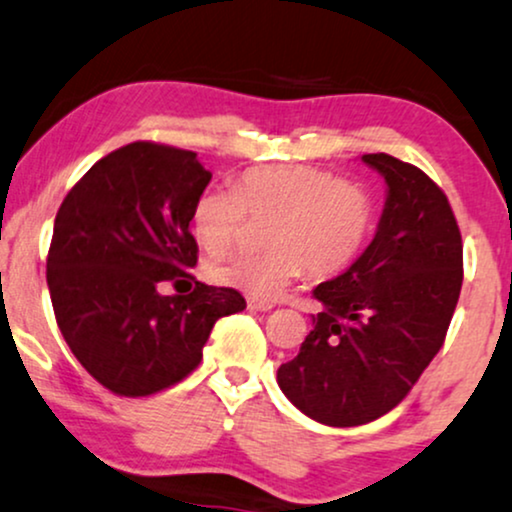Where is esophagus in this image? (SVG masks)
Returning a JSON list of instances; mask_svg holds the SVG:
<instances>
[{
    "label": "esophagus",
    "instance_id": "obj_1",
    "mask_svg": "<svg viewBox=\"0 0 512 512\" xmlns=\"http://www.w3.org/2000/svg\"><path fill=\"white\" fill-rule=\"evenodd\" d=\"M249 308H251V311H261V313H266V311H273V304H270V301L249 299Z\"/></svg>",
    "mask_w": 512,
    "mask_h": 512
}]
</instances>
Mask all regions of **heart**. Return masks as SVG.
Returning <instances> with one entry per match:
<instances>
[{"instance_id":"heart-1","label":"heart","mask_w":512,"mask_h":512,"mask_svg":"<svg viewBox=\"0 0 512 512\" xmlns=\"http://www.w3.org/2000/svg\"><path fill=\"white\" fill-rule=\"evenodd\" d=\"M263 225V254L227 256L208 266V277L254 299L273 301L306 268L332 277L356 261L368 242L375 206L358 182L311 166H261L242 173L235 189L208 187L192 206V232L211 254L235 242L244 220Z\"/></svg>"}]
</instances>
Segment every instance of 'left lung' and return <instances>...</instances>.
I'll list each match as a JSON object with an SVG mask.
<instances>
[{
  "instance_id": "left-lung-1",
  "label": "left lung",
  "mask_w": 512,
  "mask_h": 512,
  "mask_svg": "<svg viewBox=\"0 0 512 512\" xmlns=\"http://www.w3.org/2000/svg\"><path fill=\"white\" fill-rule=\"evenodd\" d=\"M387 182L377 232L342 275L313 289L323 311L277 384L301 413L356 427L399 406L432 363L463 285L449 199L420 168L363 154Z\"/></svg>"
}]
</instances>
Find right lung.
Listing matches in <instances>:
<instances>
[{"label": "right lung", "mask_w": 512, "mask_h": 512, "mask_svg": "<svg viewBox=\"0 0 512 512\" xmlns=\"http://www.w3.org/2000/svg\"><path fill=\"white\" fill-rule=\"evenodd\" d=\"M211 173L194 151L132 142L82 175L56 213L47 285L56 325L99 384L149 396L201 361L213 325L246 308L230 287L194 282L163 296L159 285L194 280L192 206Z\"/></svg>", "instance_id": "right-lung-1"}]
</instances>
